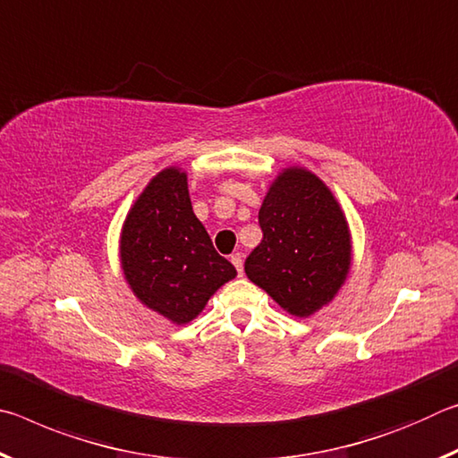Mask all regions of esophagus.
I'll return each mask as SVG.
<instances>
[{
    "instance_id": "obj_1",
    "label": "esophagus",
    "mask_w": 458,
    "mask_h": 458,
    "mask_svg": "<svg viewBox=\"0 0 458 458\" xmlns=\"http://www.w3.org/2000/svg\"><path fill=\"white\" fill-rule=\"evenodd\" d=\"M230 260H232V265L236 267L238 275H242V262H244L242 252H234V254H232V257H230Z\"/></svg>"
}]
</instances>
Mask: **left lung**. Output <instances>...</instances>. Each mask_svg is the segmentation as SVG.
Returning <instances> with one entry per match:
<instances>
[{
  "instance_id": "1",
  "label": "left lung",
  "mask_w": 458,
  "mask_h": 458,
  "mask_svg": "<svg viewBox=\"0 0 458 458\" xmlns=\"http://www.w3.org/2000/svg\"><path fill=\"white\" fill-rule=\"evenodd\" d=\"M262 240L248 254V278L284 311L309 317L335 297L352 262L344 212L319 177L284 169L259 212Z\"/></svg>"
}]
</instances>
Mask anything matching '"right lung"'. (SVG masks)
Segmentation results:
<instances>
[{"label":"right lung","instance_id":"1","mask_svg":"<svg viewBox=\"0 0 458 458\" xmlns=\"http://www.w3.org/2000/svg\"><path fill=\"white\" fill-rule=\"evenodd\" d=\"M127 283L143 303L174 323H190L236 268L216 252L191 210L188 177L169 167L139 196L121 234Z\"/></svg>","mask_w":458,"mask_h":458}]
</instances>
